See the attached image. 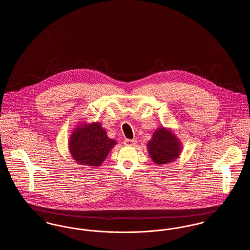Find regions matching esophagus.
Returning a JSON list of instances; mask_svg holds the SVG:
<instances>
[{"label":"esophagus","instance_id":"34e87169","mask_svg":"<svg viewBox=\"0 0 250 250\" xmlns=\"http://www.w3.org/2000/svg\"><path fill=\"white\" fill-rule=\"evenodd\" d=\"M136 140H130V139H125V141H124V144L125 145V146H134V145H136Z\"/></svg>","mask_w":250,"mask_h":250}]
</instances>
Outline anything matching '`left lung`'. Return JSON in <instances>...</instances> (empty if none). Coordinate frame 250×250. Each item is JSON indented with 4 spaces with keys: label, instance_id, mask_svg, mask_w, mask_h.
I'll use <instances>...</instances> for the list:
<instances>
[{
    "label": "left lung",
    "instance_id": "obj_1",
    "mask_svg": "<svg viewBox=\"0 0 250 250\" xmlns=\"http://www.w3.org/2000/svg\"><path fill=\"white\" fill-rule=\"evenodd\" d=\"M147 148L151 160L156 164H167L176 160L183 150L182 143L174 131L164 126L155 129Z\"/></svg>",
    "mask_w": 250,
    "mask_h": 250
}]
</instances>
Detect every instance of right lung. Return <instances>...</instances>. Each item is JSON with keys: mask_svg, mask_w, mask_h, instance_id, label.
Returning a JSON list of instances; mask_svg holds the SVG:
<instances>
[{"mask_svg": "<svg viewBox=\"0 0 250 250\" xmlns=\"http://www.w3.org/2000/svg\"><path fill=\"white\" fill-rule=\"evenodd\" d=\"M116 144L100 123L80 122L69 136L68 150L78 164L99 167Z\"/></svg>", "mask_w": 250, "mask_h": 250, "instance_id": "1", "label": "right lung"}]
</instances>
